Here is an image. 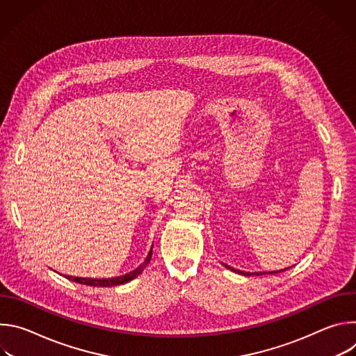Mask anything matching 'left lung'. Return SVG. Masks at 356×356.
I'll return each instance as SVG.
<instances>
[{
  "instance_id": "obj_1",
  "label": "left lung",
  "mask_w": 356,
  "mask_h": 356,
  "mask_svg": "<svg viewBox=\"0 0 356 356\" xmlns=\"http://www.w3.org/2000/svg\"><path fill=\"white\" fill-rule=\"evenodd\" d=\"M225 268H228V269H229V270H232V272H236V273L245 275V276H249V275H250V273H245V272L236 270V269H234V268H231V266H228V265H225ZM283 270H286V269H283ZM283 270H277V272H270V273H279V272H283ZM253 275H257V276H259V275H265V272H264V273H253Z\"/></svg>"
}]
</instances>
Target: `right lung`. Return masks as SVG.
<instances>
[{
	"label": "right lung",
	"instance_id": "1",
	"mask_svg": "<svg viewBox=\"0 0 356 356\" xmlns=\"http://www.w3.org/2000/svg\"><path fill=\"white\" fill-rule=\"evenodd\" d=\"M150 258H152V248H150V252L149 255L146 257L145 262L138 266L135 270L124 275V276H118V277H111V279H84V277H70L67 276L69 280H73L76 283H80V284H87V286H99V287H111V286H118V284H124L127 282H131L132 279H135L136 276H139L143 269L147 266V264L150 262Z\"/></svg>",
	"mask_w": 356,
	"mask_h": 356
}]
</instances>
